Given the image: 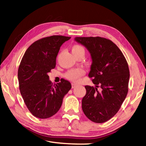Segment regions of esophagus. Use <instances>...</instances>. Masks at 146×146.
<instances>
[{
  "label": "esophagus",
  "mask_w": 146,
  "mask_h": 146,
  "mask_svg": "<svg viewBox=\"0 0 146 146\" xmlns=\"http://www.w3.org/2000/svg\"><path fill=\"white\" fill-rule=\"evenodd\" d=\"M71 85H72V88H75L76 87V85L74 83H72V84H71Z\"/></svg>",
  "instance_id": "1"
}]
</instances>
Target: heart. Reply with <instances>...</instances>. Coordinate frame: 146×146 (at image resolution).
<instances>
[{
  "label": "heart",
  "instance_id": "obj_1",
  "mask_svg": "<svg viewBox=\"0 0 146 146\" xmlns=\"http://www.w3.org/2000/svg\"><path fill=\"white\" fill-rule=\"evenodd\" d=\"M71 51L72 53L75 56L79 53H85V50L82 46L80 45H74L71 48ZM85 71L82 69H76V70H73L68 71L66 73L65 76L66 78L72 81H76V80L80 77L81 76L84 75Z\"/></svg>",
  "mask_w": 146,
  "mask_h": 146
}]
</instances>
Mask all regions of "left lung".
<instances>
[{
  "label": "left lung",
  "mask_w": 146,
  "mask_h": 146,
  "mask_svg": "<svg viewBox=\"0 0 146 146\" xmlns=\"http://www.w3.org/2000/svg\"><path fill=\"white\" fill-rule=\"evenodd\" d=\"M75 40L90 53L92 64L88 76L95 85L85 86L83 112L92 122H105L116 115L127 96L129 70L126 59L109 39L77 36Z\"/></svg>",
  "instance_id": "left-lung-1"
}]
</instances>
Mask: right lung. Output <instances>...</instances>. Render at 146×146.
Wrapping results in <instances>:
<instances>
[{"label": "right lung", "instance_id": "obj_1", "mask_svg": "<svg viewBox=\"0 0 146 146\" xmlns=\"http://www.w3.org/2000/svg\"><path fill=\"white\" fill-rule=\"evenodd\" d=\"M70 38L53 35L39 39L27 49L22 58L18 70L20 91L29 111L38 118L56 114L71 88V83L64 79L53 85L48 75L55 68L60 46Z\"/></svg>", "mask_w": 146, "mask_h": 146}]
</instances>
